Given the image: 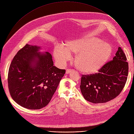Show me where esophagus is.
Listing matches in <instances>:
<instances>
[{"label":"esophagus","instance_id":"1","mask_svg":"<svg viewBox=\"0 0 134 134\" xmlns=\"http://www.w3.org/2000/svg\"><path fill=\"white\" fill-rule=\"evenodd\" d=\"M71 71H72V70H70V69H67L66 71V74H69L70 73Z\"/></svg>","mask_w":134,"mask_h":134}]
</instances>
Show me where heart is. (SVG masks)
I'll return each mask as SVG.
<instances>
[{
  "mask_svg": "<svg viewBox=\"0 0 134 134\" xmlns=\"http://www.w3.org/2000/svg\"><path fill=\"white\" fill-rule=\"evenodd\" d=\"M110 45L99 38L86 36L67 42L63 47L57 46L53 50L56 62L63 66L71 54L75 53L74 64L78 70L85 74L98 71L107 63L111 54Z\"/></svg>",
  "mask_w": 134,
  "mask_h": 134,
  "instance_id": "1",
  "label": "heart"
}]
</instances>
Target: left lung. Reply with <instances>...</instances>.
<instances>
[{
	"instance_id": "obj_1",
	"label": "left lung",
	"mask_w": 134,
	"mask_h": 134,
	"mask_svg": "<svg viewBox=\"0 0 134 134\" xmlns=\"http://www.w3.org/2000/svg\"><path fill=\"white\" fill-rule=\"evenodd\" d=\"M124 51L118 48L112 60L98 73L83 75L80 88L84 99L93 103L108 102L117 97L126 83L128 64Z\"/></svg>"
}]
</instances>
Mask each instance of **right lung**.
<instances>
[{
    "label": "right lung",
    "mask_w": 134,
    "mask_h": 134,
    "mask_svg": "<svg viewBox=\"0 0 134 134\" xmlns=\"http://www.w3.org/2000/svg\"><path fill=\"white\" fill-rule=\"evenodd\" d=\"M41 49L26 44L14 57L8 71L12 98L19 105L31 110L48 105L65 73V69L53 66L51 54L40 52Z\"/></svg>",
    "instance_id": "obj_1"
}]
</instances>
